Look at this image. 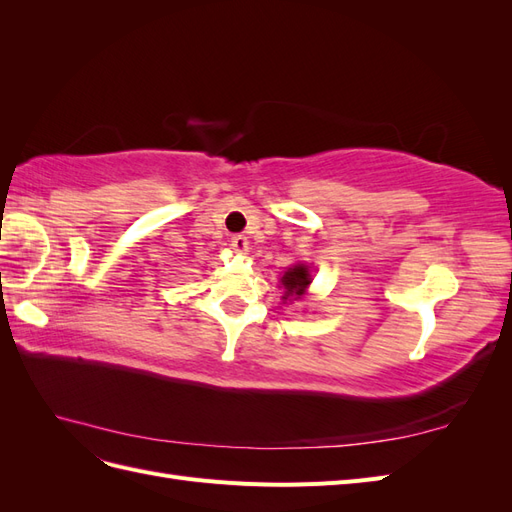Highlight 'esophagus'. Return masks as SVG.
Masks as SVG:
<instances>
[{
	"label": "esophagus",
	"instance_id": "obj_1",
	"mask_svg": "<svg viewBox=\"0 0 512 512\" xmlns=\"http://www.w3.org/2000/svg\"><path fill=\"white\" fill-rule=\"evenodd\" d=\"M230 245H232V250L243 254V252H247V245H250V241H247V237H243V235H232Z\"/></svg>",
	"mask_w": 512,
	"mask_h": 512
}]
</instances>
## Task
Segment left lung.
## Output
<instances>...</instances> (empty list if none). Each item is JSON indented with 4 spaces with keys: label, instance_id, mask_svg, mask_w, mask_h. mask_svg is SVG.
Returning <instances> with one entry per match:
<instances>
[{
    "label": "left lung",
    "instance_id": "left-lung-1",
    "mask_svg": "<svg viewBox=\"0 0 512 512\" xmlns=\"http://www.w3.org/2000/svg\"><path fill=\"white\" fill-rule=\"evenodd\" d=\"M309 282H312V277H309V271L303 265L288 269L282 277V284L286 288V297H290V294H294V297H301Z\"/></svg>",
    "mask_w": 512,
    "mask_h": 512
}]
</instances>
